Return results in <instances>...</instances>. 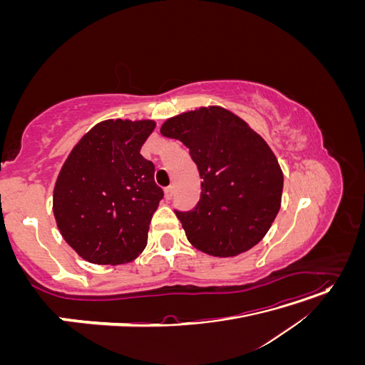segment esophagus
Masks as SVG:
<instances>
[{
	"instance_id": "esophagus-1",
	"label": "esophagus",
	"mask_w": 365,
	"mask_h": 365,
	"mask_svg": "<svg viewBox=\"0 0 365 365\" xmlns=\"http://www.w3.org/2000/svg\"><path fill=\"white\" fill-rule=\"evenodd\" d=\"M172 196H173V187L172 185H169V187H165L164 189V197L165 200H172Z\"/></svg>"
}]
</instances>
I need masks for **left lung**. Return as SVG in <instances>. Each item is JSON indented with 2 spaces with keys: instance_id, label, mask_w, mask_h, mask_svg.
Masks as SVG:
<instances>
[{
  "instance_id": "1",
  "label": "left lung",
  "mask_w": 365,
  "mask_h": 365,
  "mask_svg": "<svg viewBox=\"0 0 365 365\" xmlns=\"http://www.w3.org/2000/svg\"><path fill=\"white\" fill-rule=\"evenodd\" d=\"M160 132L189 148L202 178L200 202L190 212H175L190 244L215 257L257 245L279 213L283 192V172L267 141L220 106L172 117Z\"/></svg>"
}]
</instances>
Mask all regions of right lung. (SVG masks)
Segmentation results:
<instances>
[{
	"label": "right lung",
	"instance_id": "1",
	"mask_svg": "<svg viewBox=\"0 0 365 365\" xmlns=\"http://www.w3.org/2000/svg\"><path fill=\"white\" fill-rule=\"evenodd\" d=\"M153 120H105L73 148L58 175L53 213L65 242L97 264L128 263L148 244L163 200L155 165L140 149Z\"/></svg>",
	"mask_w": 365,
	"mask_h": 365
}]
</instances>
